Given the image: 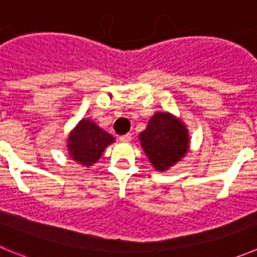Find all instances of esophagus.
I'll return each mask as SVG.
<instances>
[{
  "label": "esophagus",
  "instance_id": "obj_1",
  "mask_svg": "<svg viewBox=\"0 0 257 257\" xmlns=\"http://www.w3.org/2000/svg\"><path fill=\"white\" fill-rule=\"evenodd\" d=\"M119 141H121V142H131L132 141V134H124V136H120L119 137Z\"/></svg>",
  "mask_w": 257,
  "mask_h": 257
}]
</instances>
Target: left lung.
<instances>
[{"label": "left lung", "mask_w": 257, "mask_h": 257, "mask_svg": "<svg viewBox=\"0 0 257 257\" xmlns=\"http://www.w3.org/2000/svg\"><path fill=\"white\" fill-rule=\"evenodd\" d=\"M141 145L152 165L164 172L184 156L188 149V134L179 120L165 112H157L140 134Z\"/></svg>", "instance_id": "8db88e82"}]
</instances>
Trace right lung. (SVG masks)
<instances>
[{
	"label": "right lung",
	"instance_id": "right-lung-1",
	"mask_svg": "<svg viewBox=\"0 0 257 257\" xmlns=\"http://www.w3.org/2000/svg\"><path fill=\"white\" fill-rule=\"evenodd\" d=\"M114 142V137L102 131L91 120H82L69 137L70 156L83 165H92L102 155L106 146Z\"/></svg>",
	"mask_w": 257,
	"mask_h": 257
}]
</instances>
